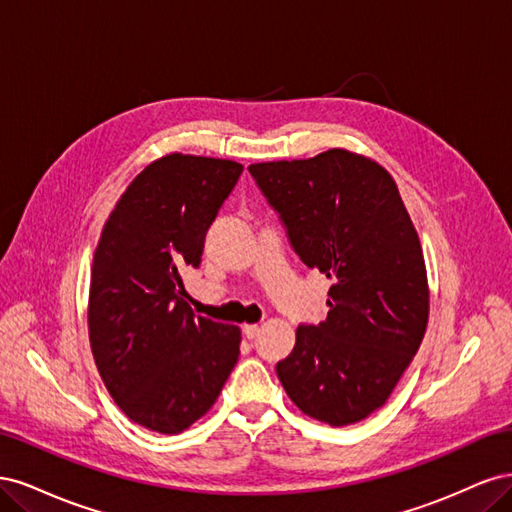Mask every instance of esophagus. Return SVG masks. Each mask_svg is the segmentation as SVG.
<instances>
[{"instance_id":"34e87169","label":"esophagus","mask_w":512,"mask_h":512,"mask_svg":"<svg viewBox=\"0 0 512 512\" xmlns=\"http://www.w3.org/2000/svg\"><path fill=\"white\" fill-rule=\"evenodd\" d=\"M258 331H260L258 324H243V335H245L247 339H254V337L258 335Z\"/></svg>"}]
</instances>
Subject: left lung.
<instances>
[{"label":"left lung","instance_id":"8db88e82","mask_svg":"<svg viewBox=\"0 0 512 512\" xmlns=\"http://www.w3.org/2000/svg\"><path fill=\"white\" fill-rule=\"evenodd\" d=\"M247 170L303 265L333 282L327 320L301 324L277 378L303 414L359 423L391 397L429 320L423 247L397 183L348 149Z\"/></svg>","mask_w":512,"mask_h":512}]
</instances>
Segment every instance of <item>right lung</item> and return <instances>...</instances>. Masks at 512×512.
<instances>
[{
	"mask_svg": "<svg viewBox=\"0 0 512 512\" xmlns=\"http://www.w3.org/2000/svg\"><path fill=\"white\" fill-rule=\"evenodd\" d=\"M243 164L168 153L145 166L108 215L91 265L89 344L130 421L181 433L205 416L239 359L241 331L196 316L181 273Z\"/></svg>",
	"mask_w": 512,
	"mask_h": 512,
	"instance_id": "obj_1",
	"label": "right lung"
}]
</instances>
